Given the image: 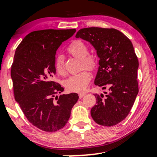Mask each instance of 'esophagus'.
I'll list each match as a JSON object with an SVG mask.
<instances>
[{
    "instance_id": "obj_1",
    "label": "esophagus",
    "mask_w": 157,
    "mask_h": 157,
    "mask_svg": "<svg viewBox=\"0 0 157 157\" xmlns=\"http://www.w3.org/2000/svg\"><path fill=\"white\" fill-rule=\"evenodd\" d=\"M86 94V93H84V92H81V93L79 94V97H80V99L82 98V97H83Z\"/></svg>"
}]
</instances>
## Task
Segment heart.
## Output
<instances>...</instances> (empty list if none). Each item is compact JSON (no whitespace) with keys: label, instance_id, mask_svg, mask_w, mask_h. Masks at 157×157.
<instances>
[{"label":"heart","instance_id":"obj_1","mask_svg":"<svg viewBox=\"0 0 157 157\" xmlns=\"http://www.w3.org/2000/svg\"><path fill=\"white\" fill-rule=\"evenodd\" d=\"M68 51L73 56L82 60V67L94 69L97 66V59L94 56L88 55V47L83 42L75 40L69 46ZM55 68L57 73H64L63 61L61 57H58L55 62ZM91 80V75L88 71H82L71 75L64 81V86L69 91H80L84 90Z\"/></svg>","mask_w":157,"mask_h":157}]
</instances>
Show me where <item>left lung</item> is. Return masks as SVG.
I'll return each mask as SVG.
<instances>
[{"mask_svg":"<svg viewBox=\"0 0 157 157\" xmlns=\"http://www.w3.org/2000/svg\"><path fill=\"white\" fill-rule=\"evenodd\" d=\"M75 37L95 48L100 60L94 84L109 90L105 94H94L91 117L102 126L117 125L128 116L139 92V62L132 43L115 29H81Z\"/></svg>","mask_w":157,"mask_h":157,"instance_id":"8db88e82","label":"left lung"}]
</instances>
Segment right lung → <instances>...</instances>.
Wrapping results in <instances>:
<instances>
[{
	"mask_svg": "<svg viewBox=\"0 0 157 157\" xmlns=\"http://www.w3.org/2000/svg\"><path fill=\"white\" fill-rule=\"evenodd\" d=\"M76 29H44L27 35L15 50L11 68L15 100L33 125L55 132L68 122L77 93L56 96L63 91L52 81L55 75V55L63 41Z\"/></svg>",
	"mask_w": 157,
	"mask_h": 157,
	"instance_id": "obj_1",
	"label": "right lung"
}]
</instances>
